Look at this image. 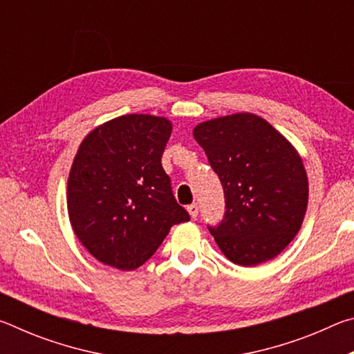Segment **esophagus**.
<instances>
[{"label": "esophagus", "instance_id": "34e87169", "mask_svg": "<svg viewBox=\"0 0 354 354\" xmlns=\"http://www.w3.org/2000/svg\"><path fill=\"white\" fill-rule=\"evenodd\" d=\"M187 212H189V215L192 218H196L198 217V205H190V206H187Z\"/></svg>", "mask_w": 354, "mask_h": 354}]
</instances>
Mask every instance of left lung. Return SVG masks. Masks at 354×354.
<instances>
[{"mask_svg": "<svg viewBox=\"0 0 354 354\" xmlns=\"http://www.w3.org/2000/svg\"><path fill=\"white\" fill-rule=\"evenodd\" d=\"M194 137L223 185L225 218L209 227L221 253L242 267L277 257L306 215L309 183L301 156L250 112L198 123Z\"/></svg>", "mask_w": 354, "mask_h": 354, "instance_id": "1", "label": "left lung"}]
</instances>
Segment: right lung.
<instances>
[{
    "instance_id": "obj_1",
    "label": "right lung",
    "mask_w": 354,
    "mask_h": 354,
    "mask_svg": "<svg viewBox=\"0 0 354 354\" xmlns=\"http://www.w3.org/2000/svg\"><path fill=\"white\" fill-rule=\"evenodd\" d=\"M171 129L165 117L128 113L92 129L77 148L68 218L84 248L106 266L139 268L173 225L190 218L160 164Z\"/></svg>"
}]
</instances>
